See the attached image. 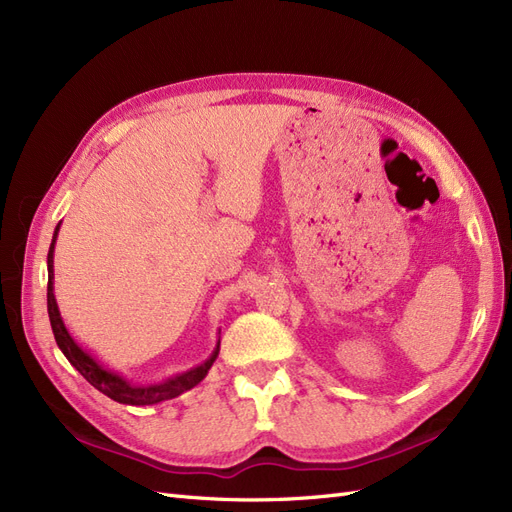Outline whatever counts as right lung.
Segmentation results:
<instances>
[{
	"instance_id": "add662e5",
	"label": "right lung",
	"mask_w": 512,
	"mask_h": 512,
	"mask_svg": "<svg viewBox=\"0 0 512 512\" xmlns=\"http://www.w3.org/2000/svg\"><path fill=\"white\" fill-rule=\"evenodd\" d=\"M59 227H61V223L56 225L50 251H48V316H50V325H52V333H54L56 344H59L61 352L67 356V361L86 377L88 384H92L94 388L101 390L103 394H107L109 399L124 403V405H137V407L156 405V403H162V401H168V399H175V396L183 394L185 390H192L194 386H198L206 377L208 369H211L213 363H215V358L219 354V342H217V348L213 350V354L208 356L202 365L189 369L181 375L170 377V380H166L162 384H154V386H132V384H128L122 375L105 369L101 363L94 361V358L86 350H82V346L75 344V339L69 335L65 323H63L59 306H56L54 287H52L54 285V282H52L54 280L52 259H54V242H56V236H59Z\"/></svg>"
}]
</instances>
